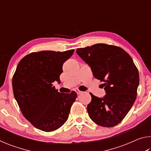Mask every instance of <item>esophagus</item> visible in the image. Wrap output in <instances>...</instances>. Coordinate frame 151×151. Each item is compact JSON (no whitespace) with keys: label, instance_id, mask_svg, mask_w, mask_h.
<instances>
[{"label":"esophagus","instance_id":"esophagus-1","mask_svg":"<svg viewBox=\"0 0 151 151\" xmlns=\"http://www.w3.org/2000/svg\"><path fill=\"white\" fill-rule=\"evenodd\" d=\"M75 91H76V93H77V94H81L82 93H83V92H82V91H79L78 89H75Z\"/></svg>","mask_w":151,"mask_h":151}]
</instances>
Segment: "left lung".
Here are the masks:
<instances>
[{"label": "left lung", "mask_w": 151, "mask_h": 151, "mask_svg": "<svg viewBox=\"0 0 151 151\" xmlns=\"http://www.w3.org/2000/svg\"><path fill=\"white\" fill-rule=\"evenodd\" d=\"M77 55L91 68L94 77L103 82L106 94L102 98L91 94L87 111L92 121L101 127L120 123L133 105L139 85V71L122 48L106 44L77 48Z\"/></svg>", "instance_id": "left-lung-1"}]
</instances>
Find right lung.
<instances>
[{
	"instance_id": "add662e5",
	"label": "right lung",
	"mask_w": 151,
	"mask_h": 151,
	"mask_svg": "<svg viewBox=\"0 0 151 151\" xmlns=\"http://www.w3.org/2000/svg\"><path fill=\"white\" fill-rule=\"evenodd\" d=\"M74 51L32 52L18 64L12 82L14 98L23 116L38 129L54 131L67 121L77 94L60 93L52 83H60L63 64Z\"/></svg>"
}]
</instances>
